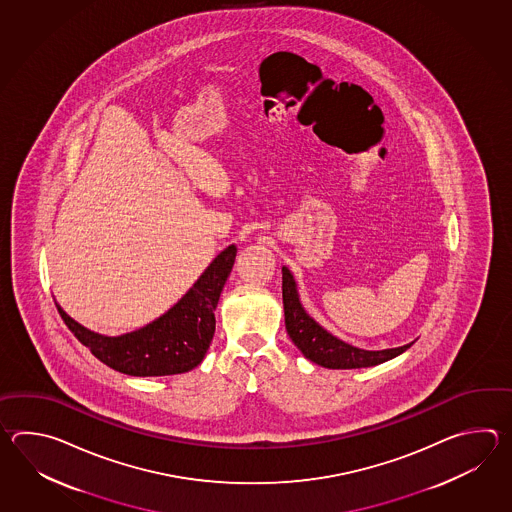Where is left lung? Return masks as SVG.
<instances>
[{
	"instance_id": "1",
	"label": "left lung",
	"mask_w": 512,
	"mask_h": 512,
	"mask_svg": "<svg viewBox=\"0 0 512 512\" xmlns=\"http://www.w3.org/2000/svg\"><path fill=\"white\" fill-rule=\"evenodd\" d=\"M283 282V313H285V329L291 337L294 346L304 353L305 359L315 362L329 370H357L370 368L386 360H392L404 353L414 342L401 348L381 349L370 351L351 346L348 342L331 335L327 329L320 326L313 316L307 315L304 305L300 302L298 287L294 276L287 267H282Z\"/></svg>"
}]
</instances>
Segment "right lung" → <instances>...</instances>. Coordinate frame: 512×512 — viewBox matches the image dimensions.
Wrapping results in <instances>:
<instances>
[{"label":"right lung","mask_w":512,"mask_h":512,"mask_svg":"<svg viewBox=\"0 0 512 512\" xmlns=\"http://www.w3.org/2000/svg\"><path fill=\"white\" fill-rule=\"evenodd\" d=\"M236 245L219 252L188 293L150 324L119 337L78 324L56 304L71 333L109 368L133 377H164L194 370L216 331V305L236 260Z\"/></svg>","instance_id":"1"}]
</instances>
